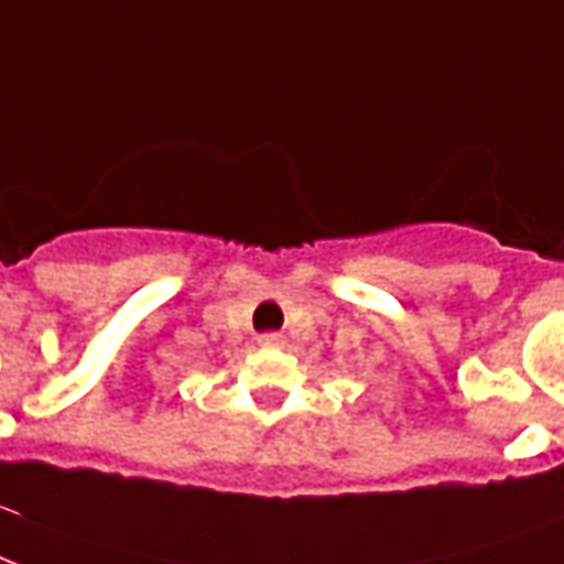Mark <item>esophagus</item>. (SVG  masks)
<instances>
[{
	"label": "esophagus",
	"mask_w": 564,
	"mask_h": 564,
	"mask_svg": "<svg viewBox=\"0 0 564 564\" xmlns=\"http://www.w3.org/2000/svg\"><path fill=\"white\" fill-rule=\"evenodd\" d=\"M260 346H265V349H278V346H283V334H278V330H269V334H260V339H257Z\"/></svg>",
	"instance_id": "esophagus-1"
}]
</instances>
